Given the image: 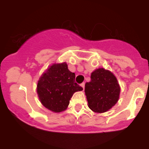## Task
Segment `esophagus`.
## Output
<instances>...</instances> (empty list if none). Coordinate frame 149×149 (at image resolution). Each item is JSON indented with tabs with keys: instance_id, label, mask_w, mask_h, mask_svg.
<instances>
[{
	"instance_id": "34e87169",
	"label": "esophagus",
	"mask_w": 149,
	"mask_h": 149,
	"mask_svg": "<svg viewBox=\"0 0 149 149\" xmlns=\"http://www.w3.org/2000/svg\"><path fill=\"white\" fill-rule=\"evenodd\" d=\"M81 86H82L83 87V89H84V87H85V83H82V84H81Z\"/></svg>"
}]
</instances>
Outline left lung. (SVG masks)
I'll list each match as a JSON object with an SVG mask.
<instances>
[{"instance_id": "1", "label": "left lung", "mask_w": 149, "mask_h": 149, "mask_svg": "<svg viewBox=\"0 0 149 149\" xmlns=\"http://www.w3.org/2000/svg\"><path fill=\"white\" fill-rule=\"evenodd\" d=\"M88 106L95 113H104L119 100L120 86L113 74L103 68L91 74V81L85 84Z\"/></svg>"}]
</instances>
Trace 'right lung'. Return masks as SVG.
<instances>
[{"label":"right lung","mask_w":149,"mask_h":149,"mask_svg":"<svg viewBox=\"0 0 149 149\" xmlns=\"http://www.w3.org/2000/svg\"><path fill=\"white\" fill-rule=\"evenodd\" d=\"M74 80L75 74L68 70L65 63L51 65L38 81L37 94L41 103L55 113L66 110L74 93L83 90Z\"/></svg>","instance_id":"add662e5"}]
</instances>
